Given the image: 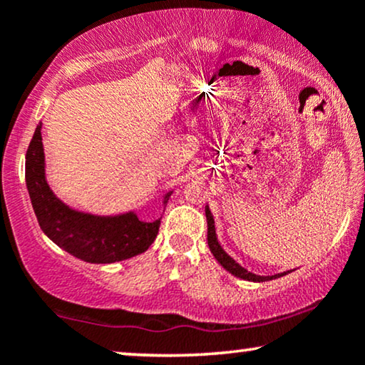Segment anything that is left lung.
Instances as JSON below:
<instances>
[{
  "label": "left lung",
  "instance_id": "obj_1",
  "mask_svg": "<svg viewBox=\"0 0 365 365\" xmlns=\"http://www.w3.org/2000/svg\"><path fill=\"white\" fill-rule=\"evenodd\" d=\"M206 219H207V246H209V249H211L212 256L216 257V261L221 264V266L226 269L227 272H231L232 276L244 279V281H251V282H266V281H272V279L282 277V276H286V274H289V271H286L281 274H274V276H257V274L249 272L247 269H244L241 266V264L234 261V259L229 256L226 251H224L221 244H219L216 226H214V217H212L209 206H206Z\"/></svg>",
  "mask_w": 365,
  "mask_h": 365
}]
</instances>
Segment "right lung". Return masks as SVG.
Returning <instances> with one entry per match:
<instances>
[{"instance_id": "obj_1", "label": "right lung", "mask_w": 365, "mask_h": 365, "mask_svg": "<svg viewBox=\"0 0 365 365\" xmlns=\"http://www.w3.org/2000/svg\"><path fill=\"white\" fill-rule=\"evenodd\" d=\"M39 123L26 151V187L39 227L54 244L93 264H111L146 251L158 236L161 217L141 221L134 211L118 216H96L64 204L51 191L44 171V149ZM173 191L163 196L166 206Z\"/></svg>"}]
</instances>
